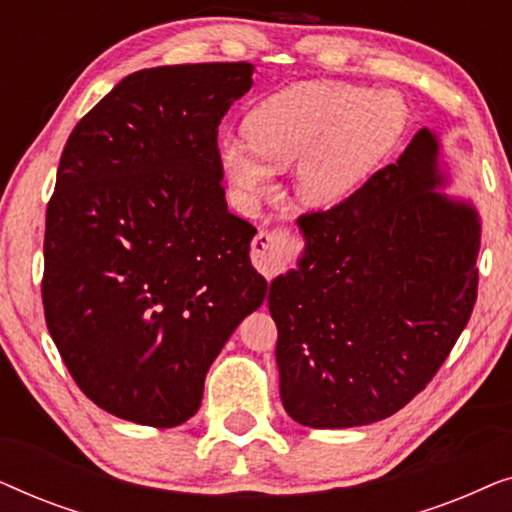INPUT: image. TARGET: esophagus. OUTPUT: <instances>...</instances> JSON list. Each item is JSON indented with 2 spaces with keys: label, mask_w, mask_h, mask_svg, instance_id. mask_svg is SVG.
<instances>
[{
  "label": "esophagus",
  "mask_w": 512,
  "mask_h": 512,
  "mask_svg": "<svg viewBox=\"0 0 512 512\" xmlns=\"http://www.w3.org/2000/svg\"><path fill=\"white\" fill-rule=\"evenodd\" d=\"M293 251H298V240L289 230H261L251 244V258L265 277L272 279L286 270Z\"/></svg>",
  "instance_id": "esophagus-1"
}]
</instances>
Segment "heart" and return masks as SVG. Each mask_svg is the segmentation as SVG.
Returning <instances> with one entry per match:
<instances>
[{
  "label": "heart",
  "mask_w": 512,
  "mask_h": 512,
  "mask_svg": "<svg viewBox=\"0 0 512 512\" xmlns=\"http://www.w3.org/2000/svg\"><path fill=\"white\" fill-rule=\"evenodd\" d=\"M405 104L391 90L307 81L268 97L247 118V139H221L230 184L254 200L272 191V165L296 163L307 205L333 207L370 179L405 128Z\"/></svg>",
  "instance_id": "heart-1"
}]
</instances>
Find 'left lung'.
I'll use <instances>...</instances> for the list:
<instances>
[{
  "instance_id": "8db88e82",
  "label": "left lung",
  "mask_w": 512,
  "mask_h": 512,
  "mask_svg": "<svg viewBox=\"0 0 512 512\" xmlns=\"http://www.w3.org/2000/svg\"><path fill=\"white\" fill-rule=\"evenodd\" d=\"M447 177L438 135L422 128L345 202L298 219V268L268 293L293 422H380L443 366L478 298L482 230L473 202L443 191Z\"/></svg>"
}]
</instances>
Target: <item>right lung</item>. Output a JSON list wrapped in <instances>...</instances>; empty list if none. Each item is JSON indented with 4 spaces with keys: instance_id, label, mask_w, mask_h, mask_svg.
I'll return each instance as SVG.
<instances>
[{
    "instance_id": "add662e5",
    "label": "right lung",
    "mask_w": 512,
    "mask_h": 512,
    "mask_svg": "<svg viewBox=\"0 0 512 512\" xmlns=\"http://www.w3.org/2000/svg\"><path fill=\"white\" fill-rule=\"evenodd\" d=\"M249 62L151 67L104 95L62 151L46 212L44 312L74 382L128 422L198 412L207 370L268 282L228 212L219 123Z\"/></svg>"
}]
</instances>
